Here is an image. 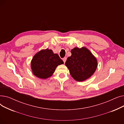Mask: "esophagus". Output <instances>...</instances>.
Segmentation results:
<instances>
[{
	"label": "esophagus",
	"instance_id": "1",
	"mask_svg": "<svg viewBox=\"0 0 124 124\" xmlns=\"http://www.w3.org/2000/svg\"><path fill=\"white\" fill-rule=\"evenodd\" d=\"M66 59H67V58H66V57H64V58L63 59V62H64V63H65V62H66Z\"/></svg>",
	"mask_w": 124,
	"mask_h": 124
}]
</instances>
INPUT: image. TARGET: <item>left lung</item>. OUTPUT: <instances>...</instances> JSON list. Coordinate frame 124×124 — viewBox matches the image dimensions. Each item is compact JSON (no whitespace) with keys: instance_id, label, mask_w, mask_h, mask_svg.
<instances>
[{"instance_id":"8db88e82","label":"left lung","mask_w":124,"mask_h":124,"mask_svg":"<svg viewBox=\"0 0 124 124\" xmlns=\"http://www.w3.org/2000/svg\"><path fill=\"white\" fill-rule=\"evenodd\" d=\"M71 56L68 57L65 65L73 78L83 81L92 76L97 66L96 58L86 48L75 47L71 50Z\"/></svg>"}]
</instances>
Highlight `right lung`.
I'll use <instances>...</instances> for the list:
<instances>
[{"instance_id":"1","label":"right lung","mask_w":124,"mask_h":124,"mask_svg":"<svg viewBox=\"0 0 124 124\" xmlns=\"http://www.w3.org/2000/svg\"><path fill=\"white\" fill-rule=\"evenodd\" d=\"M64 64L57 54H54L51 49H46L38 52L32 58L31 63L32 72L41 79L51 77L56 67Z\"/></svg>"}]
</instances>
